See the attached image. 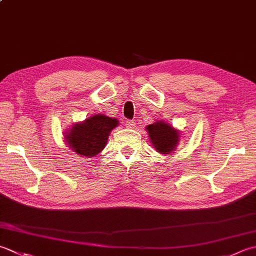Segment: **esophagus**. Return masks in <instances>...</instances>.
Returning <instances> with one entry per match:
<instances>
[{"label":"esophagus","instance_id":"esophagus-1","mask_svg":"<svg viewBox=\"0 0 256 256\" xmlns=\"http://www.w3.org/2000/svg\"><path fill=\"white\" fill-rule=\"evenodd\" d=\"M135 125H136V123H135L134 121H131V120H126V121H125V126H126L128 128H135Z\"/></svg>","mask_w":256,"mask_h":256}]
</instances>
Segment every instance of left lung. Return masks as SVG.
I'll use <instances>...</instances> for the list:
<instances>
[{
    "mask_svg": "<svg viewBox=\"0 0 256 256\" xmlns=\"http://www.w3.org/2000/svg\"><path fill=\"white\" fill-rule=\"evenodd\" d=\"M145 128L155 151L163 155H168L175 151L181 138V132L178 128L162 120L148 125Z\"/></svg>",
    "mask_w": 256,
    "mask_h": 256,
    "instance_id": "1",
    "label": "left lung"
}]
</instances>
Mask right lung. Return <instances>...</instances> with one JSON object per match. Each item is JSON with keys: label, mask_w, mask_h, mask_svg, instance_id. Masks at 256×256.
I'll use <instances>...</instances> for the list:
<instances>
[{"label": "right lung", "mask_w": 256, "mask_h": 256, "mask_svg": "<svg viewBox=\"0 0 256 256\" xmlns=\"http://www.w3.org/2000/svg\"><path fill=\"white\" fill-rule=\"evenodd\" d=\"M118 125V118H112L104 114H94L68 128L64 132V141L76 154L93 158L103 151L110 133Z\"/></svg>", "instance_id": "right-lung-1"}]
</instances>
